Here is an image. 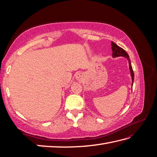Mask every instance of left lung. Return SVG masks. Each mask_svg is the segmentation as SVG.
<instances>
[{"mask_svg":"<svg viewBox=\"0 0 157 157\" xmlns=\"http://www.w3.org/2000/svg\"><path fill=\"white\" fill-rule=\"evenodd\" d=\"M111 46H112V51H113L112 56L113 58L118 57V56H123V57H125L128 59V63H129L130 75H131V76H132V87L133 83H134V71H133L132 67L131 62H130V59H129V55H128V53H127L124 51V50H123L122 48L119 47L118 45L115 44L113 42H111Z\"/></svg>","mask_w":157,"mask_h":157,"instance_id":"left-lung-1","label":"left lung"}]
</instances>
